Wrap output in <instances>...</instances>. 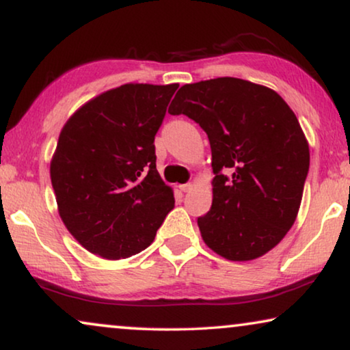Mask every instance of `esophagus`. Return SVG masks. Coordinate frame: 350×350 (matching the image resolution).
<instances>
[{
	"label": "esophagus",
	"mask_w": 350,
	"mask_h": 350,
	"mask_svg": "<svg viewBox=\"0 0 350 350\" xmlns=\"http://www.w3.org/2000/svg\"><path fill=\"white\" fill-rule=\"evenodd\" d=\"M179 189L183 190V192H190V190L193 189V184H183V185H179Z\"/></svg>",
	"instance_id": "1"
}]
</instances>
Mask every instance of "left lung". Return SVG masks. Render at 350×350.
Segmentation results:
<instances>
[{"instance_id": "1", "label": "left lung", "mask_w": 350, "mask_h": 350, "mask_svg": "<svg viewBox=\"0 0 350 350\" xmlns=\"http://www.w3.org/2000/svg\"><path fill=\"white\" fill-rule=\"evenodd\" d=\"M167 111L197 121L211 144L213 204L198 217L208 248L239 262L275 248L296 221L310 161L290 105L267 86L222 77L184 85Z\"/></svg>"}]
</instances>
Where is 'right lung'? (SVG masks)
I'll return each instance as SVG.
<instances>
[{
    "label": "right lung",
    "instance_id": "1",
    "mask_svg": "<svg viewBox=\"0 0 350 350\" xmlns=\"http://www.w3.org/2000/svg\"><path fill=\"white\" fill-rule=\"evenodd\" d=\"M178 88L128 83L92 97L64 124L51 183L60 219L90 253L110 260L141 253L174 208L153 141Z\"/></svg>",
    "mask_w": 350,
    "mask_h": 350
}]
</instances>
